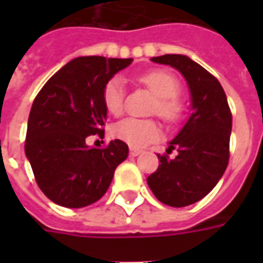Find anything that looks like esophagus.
<instances>
[{"label":"esophagus","instance_id":"esophagus-1","mask_svg":"<svg viewBox=\"0 0 263 263\" xmlns=\"http://www.w3.org/2000/svg\"><path fill=\"white\" fill-rule=\"evenodd\" d=\"M142 154V149H138V148H129V155L131 156H138V155Z\"/></svg>","mask_w":263,"mask_h":263}]
</instances>
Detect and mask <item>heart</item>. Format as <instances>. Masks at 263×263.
<instances>
[{"label": "heart", "mask_w": 263, "mask_h": 263, "mask_svg": "<svg viewBox=\"0 0 263 263\" xmlns=\"http://www.w3.org/2000/svg\"><path fill=\"white\" fill-rule=\"evenodd\" d=\"M141 83L154 91L158 98L152 107V114H156L167 124H176L182 120L184 104L180 98L182 86L175 74L166 70H152L139 77ZM125 88L124 81L118 76L105 81L103 87V104L109 114L120 115L124 111ZM112 135L131 146H145L155 142L162 135L158 121L125 118L112 126Z\"/></svg>", "instance_id": "b5f03b06"}]
</instances>
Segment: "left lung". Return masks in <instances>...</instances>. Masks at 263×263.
<instances>
[{"label":"left lung","instance_id":"1","mask_svg":"<svg viewBox=\"0 0 263 263\" xmlns=\"http://www.w3.org/2000/svg\"><path fill=\"white\" fill-rule=\"evenodd\" d=\"M152 60L179 70L192 92L193 112L167 154L158 155L159 167L146 179L160 203L179 209L205 197L224 175L230 160L232 114L220 81L198 63L183 54ZM173 148L178 154L171 158Z\"/></svg>","mask_w":263,"mask_h":263}]
</instances>
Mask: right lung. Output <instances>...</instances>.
Instances as JSON below:
<instances>
[{"mask_svg": "<svg viewBox=\"0 0 263 263\" xmlns=\"http://www.w3.org/2000/svg\"><path fill=\"white\" fill-rule=\"evenodd\" d=\"M132 59L77 58L54 73L33 100L25 154L43 194L53 203L81 209L108 190L114 172L128 156L120 139L88 148L86 138H104L107 109L103 87Z\"/></svg>", "mask_w": 263, "mask_h": 263, "instance_id": "right-lung-1", "label": "right lung"}]
</instances>
